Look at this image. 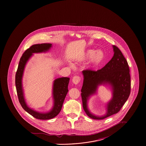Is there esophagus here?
<instances>
[{
    "mask_svg": "<svg viewBox=\"0 0 146 146\" xmlns=\"http://www.w3.org/2000/svg\"><path fill=\"white\" fill-rule=\"evenodd\" d=\"M72 83L75 84H78L80 81V78L79 76H75L72 79Z\"/></svg>",
    "mask_w": 146,
    "mask_h": 146,
    "instance_id": "1",
    "label": "esophagus"
}]
</instances>
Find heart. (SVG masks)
Instances as JSON below:
<instances>
[{
  "mask_svg": "<svg viewBox=\"0 0 146 146\" xmlns=\"http://www.w3.org/2000/svg\"><path fill=\"white\" fill-rule=\"evenodd\" d=\"M104 58V52L101 49H88L80 57V61H86L90 60V64L92 67H95L100 64Z\"/></svg>",
  "mask_w": 146,
  "mask_h": 146,
  "instance_id": "obj_1",
  "label": "heart"
}]
</instances>
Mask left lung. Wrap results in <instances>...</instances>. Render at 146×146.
I'll list each match as a JSON object with an SVG mask.
<instances>
[{
	"instance_id": "obj_1",
	"label": "left lung",
	"mask_w": 146,
	"mask_h": 146,
	"mask_svg": "<svg viewBox=\"0 0 146 146\" xmlns=\"http://www.w3.org/2000/svg\"><path fill=\"white\" fill-rule=\"evenodd\" d=\"M113 56L105 66L97 71L83 70L84 80L81 90L84 110L90 118L102 120L117 113L125 104L130 93V76L127 61L120 50L112 45ZM107 85L111 88L113 97L106 105V112L102 116L92 114L87 106L90 97L97 93L100 85Z\"/></svg>"
}]
</instances>
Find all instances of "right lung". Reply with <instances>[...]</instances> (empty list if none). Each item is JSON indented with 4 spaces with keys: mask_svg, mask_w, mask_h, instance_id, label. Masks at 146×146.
Wrapping results in <instances>:
<instances>
[{
    "mask_svg": "<svg viewBox=\"0 0 146 146\" xmlns=\"http://www.w3.org/2000/svg\"><path fill=\"white\" fill-rule=\"evenodd\" d=\"M52 47L50 43L38 44L32 45L23 54L20 60L16 74V86L19 102L22 108L30 115L40 120H49L56 117L61 111L64 98L68 91V85L70 78L62 77L56 79L53 83L52 96L53 105L51 110L46 112H40L30 108L26 102L22 86V78L25 66L34 53H41L48 52Z\"/></svg>",
    "mask_w": 146,
    "mask_h": 146,
    "instance_id": "right-lung-1",
    "label": "right lung"
}]
</instances>
